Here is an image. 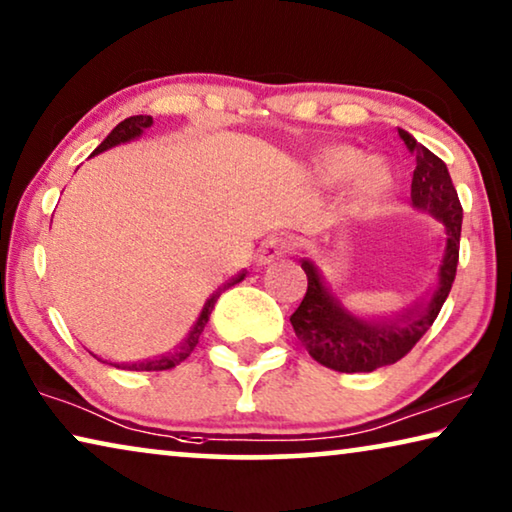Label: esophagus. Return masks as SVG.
<instances>
[{
	"label": "esophagus",
	"mask_w": 512,
	"mask_h": 512,
	"mask_svg": "<svg viewBox=\"0 0 512 512\" xmlns=\"http://www.w3.org/2000/svg\"><path fill=\"white\" fill-rule=\"evenodd\" d=\"M290 251H293V240L288 238V235H270L267 238L261 249H258V263L261 265H270L274 261H279V258L288 256Z\"/></svg>",
	"instance_id": "34e87169"
}]
</instances>
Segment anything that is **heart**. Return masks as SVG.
Listing matches in <instances>:
<instances>
[{"label": "heart", "mask_w": 512, "mask_h": 512, "mask_svg": "<svg viewBox=\"0 0 512 512\" xmlns=\"http://www.w3.org/2000/svg\"><path fill=\"white\" fill-rule=\"evenodd\" d=\"M318 171L327 183H343V180L357 176V192L361 194V199H377L391 185L389 174L380 164H366L364 167V155L348 146L329 148L320 157Z\"/></svg>", "instance_id": "b5f03b06"}]
</instances>
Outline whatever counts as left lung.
<instances>
[{
    "mask_svg": "<svg viewBox=\"0 0 512 512\" xmlns=\"http://www.w3.org/2000/svg\"><path fill=\"white\" fill-rule=\"evenodd\" d=\"M400 139L416 153L412 176L414 208L430 212L444 224V256L437 270V283L426 302L393 320H364L352 316L343 302L325 286L311 261H302L309 288L302 304L290 316L297 338L318 364L338 373H371L375 368L396 364L428 332L451 293L460 256L462 206L448 176L446 164L410 132L398 128Z\"/></svg>",
    "mask_w": 512,
    "mask_h": 512,
    "instance_id": "left-lung-1",
    "label": "left lung"
}]
</instances>
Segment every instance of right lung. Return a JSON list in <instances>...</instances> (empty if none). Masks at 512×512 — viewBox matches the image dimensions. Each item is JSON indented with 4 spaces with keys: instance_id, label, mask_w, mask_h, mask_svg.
<instances>
[{
    "instance_id": "obj_1",
    "label": "right lung",
    "mask_w": 512,
    "mask_h": 512,
    "mask_svg": "<svg viewBox=\"0 0 512 512\" xmlns=\"http://www.w3.org/2000/svg\"><path fill=\"white\" fill-rule=\"evenodd\" d=\"M151 125H153L151 116H130V119L121 121L112 132H109L107 139L102 141V144L96 148V151H93V155L107 151V148H112V146L125 144V141H130V139H137L141 132H144L146 128H151ZM245 277H247V272H240L238 277L229 279L222 288H217L215 293L210 295V300L203 304L201 316L196 318V322L192 325L190 334H187L183 341L176 345L174 350L167 352V355H160V357H153V359H146V361H135V364H121L123 371H169V368H176L180 361H185L194 352L196 343H199V336L203 332V327L208 325L210 313H212V309H215V302L219 300V295H222L226 288H231V286H235V283H240Z\"/></svg>"
}]
</instances>
